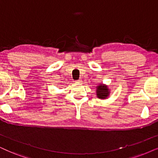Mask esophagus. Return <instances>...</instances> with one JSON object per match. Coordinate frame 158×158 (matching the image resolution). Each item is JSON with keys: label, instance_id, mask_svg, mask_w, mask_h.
I'll list each match as a JSON object with an SVG mask.
<instances>
[{"label": "esophagus", "instance_id": "obj_1", "mask_svg": "<svg viewBox=\"0 0 158 158\" xmlns=\"http://www.w3.org/2000/svg\"><path fill=\"white\" fill-rule=\"evenodd\" d=\"M81 82H82V80H81V79H79V80L76 81V83L77 84H81Z\"/></svg>", "mask_w": 158, "mask_h": 158}]
</instances>
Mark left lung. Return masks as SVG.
<instances>
[{
    "label": "left lung",
    "mask_w": 158,
    "mask_h": 158,
    "mask_svg": "<svg viewBox=\"0 0 158 158\" xmlns=\"http://www.w3.org/2000/svg\"><path fill=\"white\" fill-rule=\"evenodd\" d=\"M96 94L97 97L100 99H106L109 97V89L108 88V86L103 85V84H101L96 87Z\"/></svg>",
    "instance_id": "left-lung-1"
}]
</instances>
